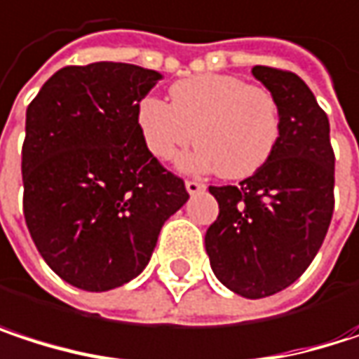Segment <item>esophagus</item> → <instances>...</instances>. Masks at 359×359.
Listing matches in <instances>:
<instances>
[{"mask_svg":"<svg viewBox=\"0 0 359 359\" xmlns=\"http://www.w3.org/2000/svg\"><path fill=\"white\" fill-rule=\"evenodd\" d=\"M184 189H187L189 195H197V193H201V191L205 189V184L199 182V180H187V182H184Z\"/></svg>","mask_w":359,"mask_h":359,"instance_id":"esophagus-1","label":"esophagus"}]
</instances>
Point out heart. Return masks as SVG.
<instances>
[{"mask_svg":"<svg viewBox=\"0 0 359 359\" xmlns=\"http://www.w3.org/2000/svg\"><path fill=\"white\" fill-rule=\"evenodd\" d=\"M137 128L160 162L175 160L195 139L199 147L180 160V168L245 179L270 160L280 137V111L264 87L231 74H197L170 87V104L141 100Z\"/></svg>","mask_w":359,"mask_h":359,"instance_id":"b5f03b06","label":"heart"}]
</instances>
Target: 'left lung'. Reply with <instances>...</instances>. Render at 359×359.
I'll return each mask as SVG.
<instances>
[{
  "instance_id": "left-lung-1",
  "label": "left lung",
  "mask_w": 359,
  "mask_h": 359,
  "mask_svg": "<svg viewBox=\"0 0 359 359\" xmlns=\"http://www.w3.org/2000/svg\"><path fill=\"white\" fill-rule=\"evenodd\" d=\"M251 74L278 104L280 137L250 179L210 187L220 212L205 251L226 289L262 299L293 285L320 250L334 208V154L328 118L297 74L268 66Z\"/></svg>"
}]
</instances>
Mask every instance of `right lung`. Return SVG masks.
Listing matches in <instances>:
<instances>
[{"instance_id":"1","label":"right lung","mask_w":359,"mask_h":359,"mask_svg":"<svg viewBox=\"0 0 359 359\" xmlns=\"http://www.w3.org/2000/svg\"><path fill=\"white\" fill-rule=\"evenodd\" d=\"M158 81L122 62L66 66L27 109V226L47 266L76 289L100 293L139 276L189 199L137 128V106Z\"/></svg>"}]
</instances>
